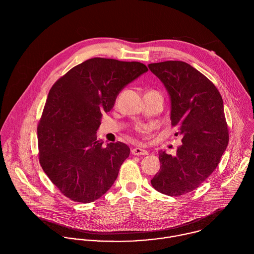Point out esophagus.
<instances>
[{
  "instance_id": "obj_1",
  "label": "esophagus",
  "mask_w": 254,
  "mask_h": 254,
  "mask_svg": "<svg viewBox=\"0 0 254 254\" xmlns=\"http://www.w3.org/2000/svg\"><path fill=\"white\" fill-rule=\"evenodd\" d=\"M131 151H132V153H133L134 155H147V154H148L145 149H143V148H141V147H135V148H133Z\"/></svg>"
}]
</instances>
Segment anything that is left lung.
<instances>
[{"label": "left lung", "instance_id": "1", "mask_svg": "<svg viewBox=\"0 0 254 254\" xmlns=\"http://www.w3.org/2000/svg\"><path fill=\"white\" fill-rule=\"evenodd\" d=\"M171 99V125L182 135L176 156L159 152L160 170L151 180L161 193L179 196L197 189L216 169L229 143L222 97L215 85L187 63L148 64Z\"/></svg>", "mask_w": 254, "mask_h": 254}]
</instances>
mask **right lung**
I'll list each match as a JSON object with an SVG mask.
<instances>
[{"instance_id":"1","label":"right lung","mask_w":254,"mask_h":254,"mask_svg":"<svg viewBox=\"0 0 254 254\" xmlns=\"http://www.w3.org/2000/svg\"><path fill=\"white\" fill-rule=\"evenodd\" d=\"M147 67L138 62L90 59L51 88L37 135L39 162L49 179L71 200L88 203L104 195L130 154L121 142L97 140L103 112L119 92Z\"/></svg>"}]
</instances>
